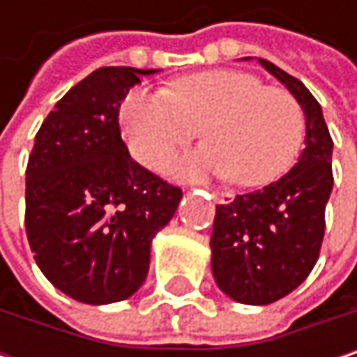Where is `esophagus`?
<instances>
[{"instance_id": "1", "label": "esophagus", "mask_w": 357, "mask_h": 357, "mask_svg": "<svg viewBox=\"0 0 357 357\" xmlns=\"http://www.w3.org/2000/svg\"><path fill=\"white\" fill-rule=\"evenodd\" d=\"M213 198H215V202H219V204H229V202L234 200V194L227 192V190H213Z\"/></svg>"}]
</instances>
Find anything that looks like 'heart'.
<instances>
[{"instance_id": "heart-1", "label": "heart", "mask_w": 357, "mask_h": 357, "mask_svg": "<svg viewBox=\"0 0 357 357\" xmlns=\"http://www.w3.org/2000/svg\"><path fill=\"white\" fill-rule=\"evenodd\" d=\"M202 128L206 144L174 165L181 176H231L256 188L279 179L304 140V113L283 89L238 70H208L179 78L165 91L138 89L121 105L130 153L159 167Z\"/></svg>"}]
</instances>
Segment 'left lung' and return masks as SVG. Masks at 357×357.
<instances>
[{
  "mask_svg": "<svg viewBox=\"0 0 357 357\" xmlns=\"http://www.w3.org/2000/svg\"><path fill=\"white\" fill-rule=\"evenodd\" d=\"M252 59V57H244ZM298 101L306 117L304 151L281 179L219 204L211 236V268L234 302L273 304L291 294L314 268L333 190V140L312 93L275 63L258 57Z\"/></svg>",
  "mask_w": 357,
  "mask_h": 357,
  "instance_id": "left-lung-1",
  "label": "left lung"
}]
</instances>
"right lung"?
Masks as SVG:
<instances>
[{"label": "right lung", "mask_w": 357, "mask_h": 357, "mask_svg": "<svg viewBox=\"0 0 357 357\" xmlns=\"http://www.w3.org/2000/svg\"><path fill=\"white\" fill-rule=\"evenodd\" d=\"M161 70L99 68L43 121L26 167V236L43 275L76 302L134 296L151 244L181 190L138 165L119 132V107L140 76Z\"/></svg>", "instance_id": "1"}]
</instances>
